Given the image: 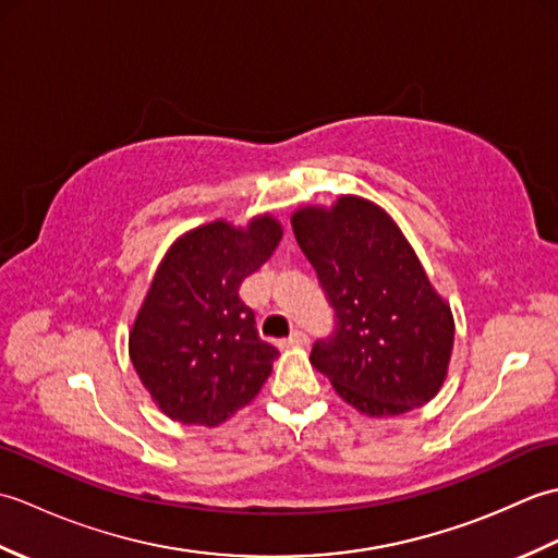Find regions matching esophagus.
<instances>
[{
    "label": "esophagus",
    "mask_w": 558,
    "mask_h": 558,
    "mask_svg": "<svg viewBox=\"0 0 558 558\" xmlns=\"http://www.w3.org/2000/svg\"><path fill=\"white\" fill-rule=\"evenodd\" d=\"M306 345V336L302 333V330H294V333L286 340H280V348H302Z\"/></svg>",
    "instance_id": "1"
}]
</instances>
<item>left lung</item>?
<instances>
[{
  "label": "left lung",
  "instance_id": "8db88e82",
  "mask_svg": "<svg viewBox=\"0 0 558 558\" xmlns=\"http://www.w3.org/2000/svg\"><path fill=\"white\" fill-rule=\"evenodd\" d=\"M292 230L336 312L312 364L369 417L429 402L446 378L456 326L398 225L372 201L340 196L330 208H300Z\"/></svg>",
  "mask_w": 558,
  "mask_h": 558
}]
</instances>
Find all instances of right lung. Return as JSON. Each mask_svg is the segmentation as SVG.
Wrapping results in <instances>:
<instances>
[{
	"label": "right lung",
	"instance_id": "right-lung-1",
	"mask_svg": "<svg viewBox=\"0 0 558 558\" xmlns=\"http://www.w3.org/2000/svg\"><path fill=\"white\" fill-rule=\"evenodd\" d=\"M280 236L270 216L244 230L216 220L165 254L129 333V357L168 417L218 426L266 384L278 350L258 338L240 286L266 264Z\"/></svg>",
	"mask_w": 558,
	"mask_h": 558
}]
</instances>
